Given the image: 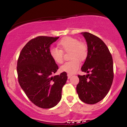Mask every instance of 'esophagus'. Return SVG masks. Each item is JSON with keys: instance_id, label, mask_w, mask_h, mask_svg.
<instances>
[{"instance_id": "esophagus-1", "label": "esophagus", "mask_w": 127, "mask_h": 127, "mask_svg": "<svg viewBox=\"0 0 127 127\" xmlns=\"http://www.w3.org/2000/svg\"><path fill=\"white\" fill-rule=\"evenodd\" d=\"M72 76V74H70V73H68L67 74V78H68V79H69V78H70V77Z\"/></svg>"}]
</instances>
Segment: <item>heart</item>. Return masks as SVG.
<instances>
[{
	"label": "heart",
	"instance_id": "1",
	"mask_svg": "<svg viewBox=\"0 0 127 127\" xmlns=\"http://www.w3.org/2000/svg\"><path fill=\"white\" fill-rule=\"evenodd\" d=\"M59 46L60 49L54 47L49 49L51 57L56 63L62 64L63 62V52H70L69 58L72 60L63 64L60 70L70 74L76 72L81 65L79 59L84 60L88 54L87 45L75 37H67L59 42Z\"/></svg>",
	"mask_w": 127,
	"mask_h": 127
}]
</instances>
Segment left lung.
<instances>
[{"label":"left lung","instance_id":"obj_1","mask_svg":"<svg viewBox=\"0 0 127 127\" xmlns=\"http://www.w3.org/2000/svg\"><path fill=\"white\" fill-rule=\"evenodd\" d=\"M88 46V54L81 70L90 74L78 75L79 98L87 104L98 103L105 97L113 79V59L104 42L88 32L81 33Z\"/></svg>","mask_w":127,"mask_h":127}]
</instances>
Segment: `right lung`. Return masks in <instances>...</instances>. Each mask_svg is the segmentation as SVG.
<instances>
[{"label":"right lung","instance_id":"obj_1","mask_svg":"<svg viewBox=\"0 0 127 127\" xmlns=\"http://www.w3.org/2000/svg\"><path fill=\"white\" fill-rule=\"evenodd\" d=\"M59 37L37 36L26 43L17 62L20 87L29 100L40 108L54 107L62 98L66 72L52 76L59 67L49 54V47Z\"/></svg>","mask_w":127,"mask_h":127}]
</instances>
